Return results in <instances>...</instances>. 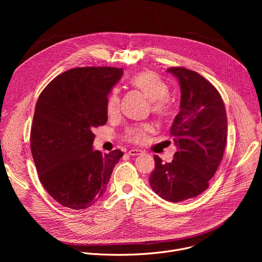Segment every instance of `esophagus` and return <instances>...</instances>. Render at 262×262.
Masks as SVG:
<instances>
[{"label":"esophagus","mask_w":262,"mask_h":262,"mask_svg":"<svg viewBox=\"0 0 262 262\" xmlns=\"http://www.w3.org/2000/svg\"><path fill=\"white\" fill-rule=\"evenodd\" d=\"M143 154L142 150H139V149H130L128 150V155L132 157H136V156H141Z\"/></svg>","instance_id":"esophagus-1"}]
</instances>
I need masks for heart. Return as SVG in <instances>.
Returning <instances> with one entry per match:
<instances>
[{
	"mask_svg": "<svg viewBox=\"0 0 262 262\" xmlns=\"http://www.w3.org/2000/svg\"><path fill=\"white\" fill-rule=\"evenodd\" d=\"M130 84L140 90L149 100H151L152 111L158 115L167 116L174 110V104L168 96L170 88L168 84L157 73L152 71H141L130 79ZM120 96L119 90L114 88L106 99V113L110 116H115L119 113ZM152 129L150 124L135 125L126 128L124 138L133 143H142L146 139V135Z\"/></svg>",
	"mask_w": 262,
	"mask_h": 262,
	"instance_id": "heart-1",
	"label": "heart"
}]
</instances>
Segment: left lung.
Masks as SVG:
<instances>
[{
    "label": "left lung",
    "mask_w": 262,
    "mask_h": 262,
    "mask_svg": "<svg viewBox=\"0 0 262 262\" xmlns=\"http://www.w3.org/2000/svg\"><path fill=\"white\" fill-rule=\"evenodd\" d=\"M180 86V111L170 128L177 151L171 163L155 156L149 176L151 189L163 199L180 202L208 188L223 159L227 115L217 90L199 73L183 67L167 70Z\"/></svg>",
    "instance_id": "obj_1"
}]
</instances>
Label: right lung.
I'll return each mask as SVG.
<instances>
[{"label":"right lung","mask_w":262,"mask_h":262,"mask_svg":"<svg viewBox=\"0 0 262 262\" xmlns=\"http://www.w3.org/2000/svg\"><path fill=\"white\" fill-rule=\"evenodd\" d=\"M123 69L79 67L56 77L37 100L31 152L39 179L61 205L85 209L105 193L119 149H93V128L107 121L106 99Z\"/></svg>","instance_id":"add662e5"}]
</instances>
